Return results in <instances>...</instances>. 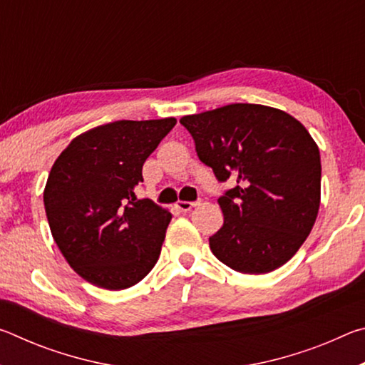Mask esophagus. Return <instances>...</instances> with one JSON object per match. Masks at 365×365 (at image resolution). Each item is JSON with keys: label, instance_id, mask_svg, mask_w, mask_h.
Here are the masks:
<instances>
[{"label": "esophagus", "instance_id": "1", "mask_svg": "<svg viewBox=\"0 0 365 365\" xmlns=\"http://www.w3.org/2000/svg\"><path fill=\"white\" fill-rule=\"evenodd\" d=\"M200 202H201L200 200H197V201H178L175 206L180 209L182 212H188V211H191V209L200 205Z\"/></svg>", "mask_w": 365, "mask_h": 365}]
</instances>
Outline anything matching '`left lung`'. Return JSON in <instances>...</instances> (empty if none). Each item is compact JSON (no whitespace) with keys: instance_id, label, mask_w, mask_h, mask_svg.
<instances>
[{"instance_id":"obj_1","label":"left lung","mask_w":365,"mask_h":365,"mask_svg":"<svg viewBox=\"0 0 365 365\" xmlns=\"http://www.w3.org/2000/svg\"><path fill=\"white\" fill-rule=\"evenodd\" d=\"M196 154L219 182L224 225L214 256L242 274L282 267L304 243L320 206V153L299 120L262 104L235 103L185 115Z\"/></svg>"}]
</instances>
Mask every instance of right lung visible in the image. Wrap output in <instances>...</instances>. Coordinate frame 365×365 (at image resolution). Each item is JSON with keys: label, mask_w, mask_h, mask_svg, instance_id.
Instances as JSON below:
<instances>
[{"label": "right lung", "mask_w": 365, "mask_h": 365, "mask_svg": "<svg viewBox=\"0 0 365 365\" xmlns=\"http://www.w3.org/2000/svg\"><path fill=\"white\" fill-rule=\"evenodd\" d=\"M177 120H115L78 135L49 172L43 201L58 248L91 285L125 289L150 274L172 214L138 200L143 164Z\"/></svg>", "instance_id": "add662e5"}]
</instances>
